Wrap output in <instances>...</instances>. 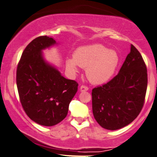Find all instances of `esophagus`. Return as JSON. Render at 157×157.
Instances as JSON below:
<instances>
[{"label": "esophagus", "mask_w": 157, "mask_h": 157, "mask_svg": "<svg viewBox=\"0 0 157 157\" xmlns=\"http://www.w3.org/2000/svg\"><path fill=\"white\" fill-rule=\"evenodd\" d=\"M89 90V87L85 86V85H82L80 87V91H88Z\"/></svg>", "instance_id": "34e87169"}]
</instances>
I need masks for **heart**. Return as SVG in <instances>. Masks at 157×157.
Wrapping results in <instances>:
<instances>
[{"mask_svg": "<svg viewBox=\"0 0 157 157\" xmlns=\"http://www.w3.org/2000/svg\"><path fill=\"white\" fill-rule=\"evenodd\" d=\"M120 63V57L115 50L101 44H94L77 48L74 58L66 60V66L72 71L77 66L86 68L87 78L94 84H101L109 81L115 74Z\"/></svg>", "mask_w": 157, "mask_h": 157, "instance_id": "obj_1", "label": "heart"}]
</instances>
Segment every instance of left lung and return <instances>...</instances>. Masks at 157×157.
<instances>
[{
  "label": "left lung",
  "mask_w": 157,
  "mask_h": 157,
  "mask_svg": "<svg viewBox=\"0 0 157 157\" xmlns=\"http://www.w3.org/2000/svg\"><path fill=\"white\" fill-rule=\"evenodd\" d=\"M147 83L145 62L131 44V52L117 75L92 89V111L97 123L112 131L132 123L144 107Z\"/></svg>",
  "instance_id": "8db88e82"
}]
</instances>
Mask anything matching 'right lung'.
<instances>
[{"instance_id":"1","label":"right lung","mask_w":157,"mask_h":157,"mask_svg":"<svg viewBox=\"0 0 157 157\" xmlns=\"http://www.w3.org/2000/svg\"><path fill=\"white\" fill-rule=\"evenodd\" d=\"M56 43L40 36L26 47L16 69V84L21 104L32 121L52 126L66 117L69 104L78 90V83L61 76L44 61L42 50Z\"/></svg>"}]
</instances>
